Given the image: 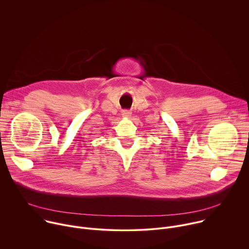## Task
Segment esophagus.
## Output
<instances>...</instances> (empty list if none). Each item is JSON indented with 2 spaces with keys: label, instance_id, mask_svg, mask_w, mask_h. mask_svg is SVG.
Here are the masks:
<instances>
[{
  "label": "esophagus",
  "instance_id": "34e87169",
  "mask_svg": "<svg viewBox=\"0 0 249 249\" xmlns=\"http://www.w3.org/2000/svg\"><path fill=\"white\" fill-rule=\"evenodd\" d=\"M121 114H122V117H124V118H130L132 115V112L129 110H123Z\"/></svg>",
  "mask_w": 249,
  "mask_h": 249
}]
</instances>
